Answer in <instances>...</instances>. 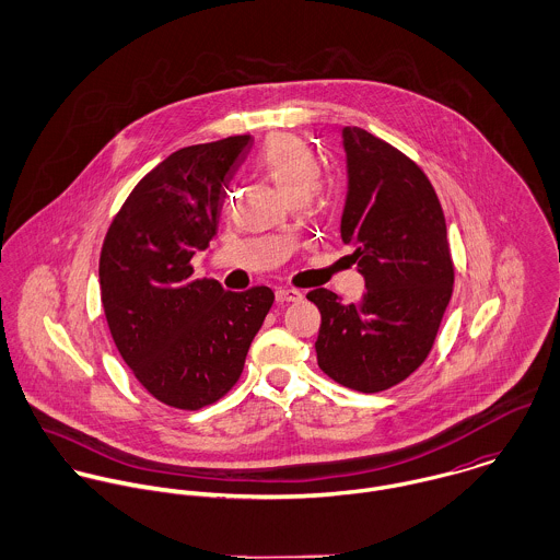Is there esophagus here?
<instances>
[{"instance_id": "obj_1", "label": "esophagus", "mask_w": 560, "mask_h": 560, "mask_svg": "<svg viewBox=\"0 0 560 560\" xmlns=\"http://www.w3.org/2000/svg\"><path fill=\"white\" fill-rule=\"evenodd\" d=\"M276 300L278 302H300L302 300V291H298V289H278L276 291Z\"/></svg>"}]
</instances>
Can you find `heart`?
I'll use <instances>...</instances> for the list:
<instances>
[{
    "mask_svg": "<svg viewBox=\"0 0 560 560\" xmlns=\"http://www.w3.org/2000/svg\"><path fill=\"white\" fill-rule=\"evenodd\" d=\"M254 167L276 183L293 202L308 200L320 180V163L315 153L295 136H271L254 158Z\"/></svg>",
    "mask_w": 560,
    "mask_h": 560,
    "instance_id": "b5f03b06",
    "label": "heart"
}]
</instances>
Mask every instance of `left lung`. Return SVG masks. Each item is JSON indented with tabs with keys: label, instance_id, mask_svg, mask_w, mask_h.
Returning a JSON list of instances; mask_svg holds the SVG:
<instances>
[{
	"label": "left lung",
	"instance_id": "left-lung-1",
	"mask_svg": "<svg viewBox=\"0 0 560 560\" xmlns=\"http://www.w3.org/2000/svg\"><path fill=\"white\" fill-rule=\"evenodd\" d=\"M347 158L342 243L366 293L345 304L315 289L320 371L358 393H382L407 380L429 355L453 295L455 269L446 220L424 172L360 127L340 129Z\"/></svg>",
	"mask_w": 560,
	"mask_h": 560
}]
</instances>
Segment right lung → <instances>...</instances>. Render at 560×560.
<instances>
[{
    "instance_id": "add662e5",
    "label": "right lung",
    "mask_w": 560,
    "mask_h": 560,
    "mask_svg": "<svg viewBox=\"0 0 560 560\" xmlns=\"http://www.w3.org/2000/svg\"><path fill=\"white\" fill-rule=\"evenodd\" d=\"M252 144L235 136L172 153L136 185L103 241L98 282L112 338L138 382L170 407L222 399L273 304L269 287L224 291L191 278L189 265L215 237Z\"/></svg>"
}]
</instances>
